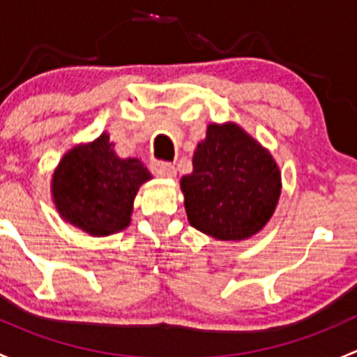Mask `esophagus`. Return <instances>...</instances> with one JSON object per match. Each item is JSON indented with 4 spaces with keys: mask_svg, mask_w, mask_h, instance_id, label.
Listing matches in <instances>:
<instances>
[{
    "mask_svg": "<svg viewBox=\"0 0 357 357\" xmlns=\"http://www.w3.org/2000/svg\"><path fill=\"white\" fill-rule=\"evenodd\" d=\"M152 171L160 178H176V167L169 162H153Z\"/></svg>",
    "mask_w": 357,
    "mask_h": 357,
    "instance_id": "34e87169",
    "label": "esophagus"
}]
</instances>
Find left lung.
I'll return each mask as SVG.
<instances>
[{
	"mask_svg": "<svg viewBox=\"0 0 357 357\" xmlns=\"http://www.w3.org/2000/svg\"><path fill=\"white\" fill-rule=\"evenodd\" d=\"M192 162V174L179 186L193 228L221 242H242L268 225L282 195V172L242 126L208 124Z\"/></svg>",
	"mask_w": 357,
	"mask_h": 357,
	"instance_id": "8db88e82",
	"label": "left lung"
}]
</instances>
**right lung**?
Listing matches in <instances>:
<instances>
[{
  "label": "right lung",
  "instance_id": "right-lung-1",
  "mask_svg": "<svg viewBox=\"0 0 357 357\" xmlns=\"http://www.w3.org/2000/svg\"><path fill=\"white\" fill-rule=\"evenodd\" d=\"M109 132L72 146L52 176V199L63 221L91 236L131 225L136 193L152 174L138 157L121 158Z\"/></svg>",
  "mask_w": 357,
  "mask_h": 357
}]
</instances>
